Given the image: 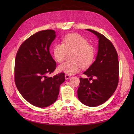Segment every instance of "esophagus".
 Wrapping results in <instances>:
<instances>
[{
  "mask_svg": "<svg viewBox=\"0 0 134 134\" xmlns=\"http://www.w3.org/2000/svg\"><path fill=\"white\" fill-rule=\"evenodd\" d=\"M71 78V76L70 75H68V74H66L65 75V78L66 79H69Z\"/></svg>",
  "mask_w": 134,
  "mask_h": 134,
  "instance_id": "34e87169",
  "label": "esophagus"
}]
</instances>
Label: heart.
Returning a JSON list of instances; mask_svg holds the SVG:
<instances>
[{
	"label": "heart",
	"mask_w": 134,
	"mask_h": 134,
	"mask_svg": "<svg viewBox=\"0 0 134 134\" xmlns=\"http://www.w3.org/2000/svg\"><path fill=\"white\" fill-rule=\"evenodd\" d=\"M62 42V43H56L54 46L53 54L55 60L61 62L67 52H72L70 56L72 61L59 65V72L74 74L80 71L81 65L88 67L92 64L95 58V49L86 38L79 34L70 33L63 37Z\"/></svg>",
	"instance_id": "heart-1"
}]
</instances>
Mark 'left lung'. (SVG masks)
I'll return each instance as SVG.
<instances>
[{
    "instance_id": "1",
    "label": "left lung",
    "mask_w": 134,
    "mask_h": 134,
    "mask_svg": "<svg viewBox=\"0 0 134 134\" xmlns=\"http://www.w3.org/2000/svg\"><path fill=\"white\" fill-rule=\"evenodd\" d=\"M87 30L99 38L98 52L96 61L83 73L90 78H80L78 97L83 104L94 107L107 101L115 92L118 83L119 66L118 54L112 42L99 32ZM93 77L96 79L93 80Z\"/></svg>"
}]
</instances>
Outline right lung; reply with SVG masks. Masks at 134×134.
I'll return each instance as SVG.
<instances>
[{
	"instance_id": "right-lung-1",
	"label": "right lung",
	"mask_w": 134,
	"mask_h": 134,
	"mask_svg": "<svg viewBox=\"0 0 134 134\" xmlns=\"http://www.w3.org/2000/svg\"><path fill=\"white\" fill-rule=\"evenodd\" d=\"M56 37L53 30L38 31L24 41L15 62L16 86L24 99L34 106L46 108L57 99L65 73L47 77L56 68L49 47Z\"/></svg>"
}]
</instances>
